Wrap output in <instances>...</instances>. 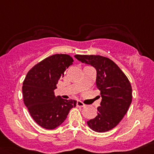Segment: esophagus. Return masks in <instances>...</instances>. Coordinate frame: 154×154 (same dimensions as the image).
I'll return each instance as SVG.
<instances>
[{
  "mask_svg": "<svg viewBox=\"0 0 154 154\" xmlns=\"http://www.w3.org/2000/svg\"><path fill=\"white\" fill-rule=\"evenodd\" d=\"M86 106V105H85L84 103H83V102L80 101V100H77V106H78V107H83V106Z\"/></svg>",
  "mask_w": 154,
  "mask_h": 154,
  "instance_id": "esophagus-1",
  "label": "esophagus"
}]
</instances>
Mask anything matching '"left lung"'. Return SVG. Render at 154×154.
I'll return each mask as SVG.
<instances>
[{"instance_id":"1","label":"left lung","mask_w":154,"mask_h":154,"mask_svg":"<svg viewBox=\"0 0 154 154\" xmlns=\"http://www.w3.org/2000/svg\"><path fill=\"white\" fill-rule=\"evenodd\" d=\"M74 57L95 68L96 85L102 98L97 116L88 121L87 125L95 132L109 131L119 125L131 104V84L120 68L109 58L99 55Z\"/></svg>"}]
</instances>
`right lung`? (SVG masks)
<instances>
[{"instance_id": "add662e5", "label": "right lung", "mask_w": 154, "mask_h": 154, "mask_svg": "<svg viewBox=\"0 0 154 154\" xmlns=\"http://www.w3.org/2000/svg\"><path fill=\"white\" fill-rule=\"evenodd\" d=\"M74 60L67 54L45 59L27 73L22 86L24 103L33 120L43 128L53 130L61 125L77 100L56 96L54 90Z\"/></svg>"}]
</instances>
